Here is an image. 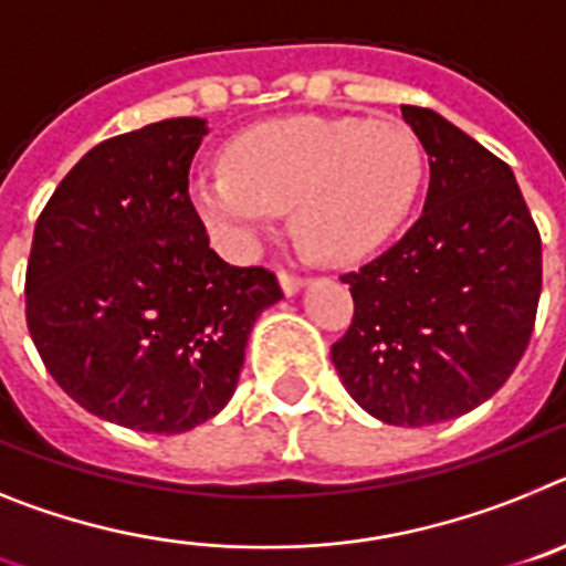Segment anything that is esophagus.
Masks as SVG:
<instances>
[{"instance_id": "esophagus-1", "label": "esophagus", "mask_w": 566, "mask_h": 566, "mask_svg": "<svg viewBox=\"0 0 566 566\" xmlns=\"http://www.w3.org/2000/svg\"><path fill=\"white\" fill-rule=\"evenodd\" d=\"M304 282H307V279L304 276H296V273H279V284H282V290L284 293H287V296H293V293H298V290L304 287Z\"/></svg>"}]
</instances>
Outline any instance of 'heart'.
<instances>
[{"label":"heart","instance_id":"1","mask_svg":"<svg viewBox=\"0 0 566 566\" xmlns=\"http://www.w3.org/2000/svg\"><path fill=\"white\" fill-rule=\"evenodd\" d=\"M224 174L199 176L201 219L233 248H253L293 208L313 259L350 264L390 239L419 199L424 150L405 122L290 116L230 142Z\"/></svg>","mask_w":566,"mask_h":566}]
</instances>
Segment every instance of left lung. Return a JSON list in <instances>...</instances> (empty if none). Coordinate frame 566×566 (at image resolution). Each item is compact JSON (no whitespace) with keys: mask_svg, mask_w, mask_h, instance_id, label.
<instances>
[{"mask_svg":"<svg viewBox=\"0 0 566 566\" xmlns=\"http://www.w3.org/2000/svg\"><path fill=\"white\" fill-rule=\"evenodd\" d=\"M430 156L424 210L344 273L353 322L331 347L342 385L385 424L424 427L488 401L533 336L542 235L507 161L436 111L401 105Z\"/></svg>","mask_w":566,"mask_h":566,"instance_id":"1","label":"left lung"}]
</instances>
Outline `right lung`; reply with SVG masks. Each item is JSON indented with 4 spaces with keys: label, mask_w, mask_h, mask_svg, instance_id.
<instances>
[{
    "label": "right lung",
    "mask_w": 566,
    "mask_h": 566,
    "mask_svg": "<svg viewBox=\"0 0 566 566\" xmlns=\"http://www.w3.org/2000/svg\"><path fill=\"white\" fill-rule=\"evenodd\" d=\"M205 134L181 116L102 142L33 230L24 316L39 356L76 405L139 432L213 419L255 318L282 298L270 270L210 250L188 193Z\"/></svg>",
    "instance_id": "right-lung-1"
}]
</instances>
